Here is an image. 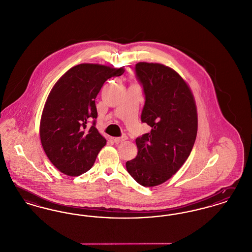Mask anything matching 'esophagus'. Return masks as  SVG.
Segmentation results:
<instances>
[{
	"label": "esophagus",
	"mask_w": 252,
	"mask_h": 252,
	"mask_svg": "<svg viewBox=\"0 0 252 252\" xmlns=\"http://www.w3.org/2000/svg\"><path fill=\"white\" fill-rule=\"evenodd\" d=\"M127 139H128L127 135H122V136H120V137H115V138H114V141H115V143L119 144L120 142H123V141H125V140H127Z\"/></svg>",
	"instance_id": "esophagus-1"
}]
</instances>
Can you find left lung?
<instances>
[{
    "label": "left lung",
    "mask_w": 252,
    "mask_h": 252,
    "mask_svg": "<svg viewBox=\"0 0 252 252\" xmlns=\"http://www.w3.org/2000/svg\"><path fill=\"white\" fill-rule=\"evenodd\" d=\"M135 73L145 94L141 121L152 130L135 139L137 156L126 162V169L138 184L155 187L189 158L197 134V109L189 86L171 67L138 63Z\"/></svg>",
    "instance_id": "1"
}]
</instances>
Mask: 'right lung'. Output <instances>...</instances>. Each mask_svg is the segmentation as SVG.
Instances as JSON below:
<instances>
[{"instance_id": "right-lung-1", "label": "right lung", "mask_w": 252, "mask_h": 252, "mask_svg": "<svg viewBox=\"0 0 252 252\" xmlns=\"http://www.w3.org/2000/svg\"><path fill=\"white\" fill-rule=\"evenodd\" d=\"M124 67L81 63L70 68L48 94L40 123L44 153L60 172L79 176L93 167L106 139L95 128L94 99L108 79L120 77ZM94 119V125L87 127Z\"/></svg>"}]
</instances>
